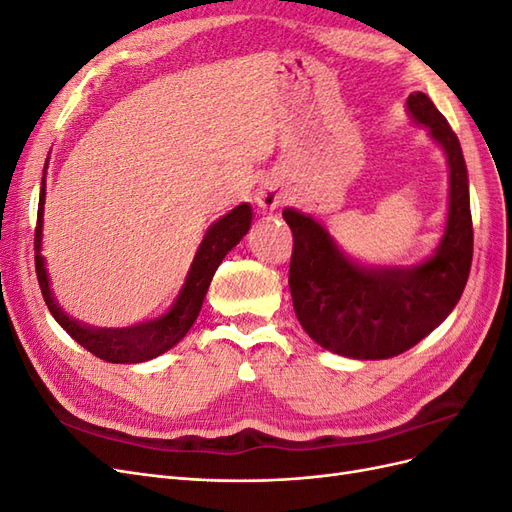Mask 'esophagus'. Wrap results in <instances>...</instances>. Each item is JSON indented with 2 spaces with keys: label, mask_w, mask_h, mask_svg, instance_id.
I'll return each instance as SVG.
<instances>
[{
  "label": "esophagus",
  "mask_w": 512,
  "mask_h": 512,
  "mask_svg": "<svg viewBox=\"0 0 512 512\" xmlns=\"http://www.w3.org/2000/svg\"><path fill=\"white\" fill-rule=\"evenodd\" d=\"M256 205L262 209V211H275L277 207H280V200H282V194L277 188H273V185H265V188H260L254 196Z\"/></svg>",
  "instance_id": "34e87169"
}]
</instances>
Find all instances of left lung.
I'll list each match as a JSON object with an SVG mask.
<instances>
[{
  "label": "left lung",
  "instance_id": "8db88e82",
  "mask_svg": "<svg viewBox=\"0 0 512 512\" xmlns=\"http://www.w3.org/2000/svg\"><path fill=\"white\" fill-rule=\"evenodd\" d=\"M406 111L427 128L448 166L446 224L429 258L369 267L312 215L282 211L294 239L288 275L294 314L318 346L348 359H391L416 346L453 312L470 275V181L459 138L423 91L410 94Z\"/></svg>",
  "mask_w": 512,
  "mask_h": 512
}]
</instances>
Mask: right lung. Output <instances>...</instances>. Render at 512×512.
I'll return each instance as SVG.
<instances>
[{
    "mask_svg": "<svg viewBox=\"0 0 512 512\" xmlns=\"http://www.w3.org/2000/svg\"><path fill=\"white\" fill-rule=\"evenodd\" d=\"M46 168H49V158L44 164L42 183H40V200H38V224H36V273L42 297L49 305V312L59 322V327L64 329L74 342H79L85 350L96 354L98 359L108 363H121V365H134L156 359V356L164 354L173 346H177L181 339L192 329L196 322L200 309H203V301L207 297L209 284L213 280L215 271H218L220 262L224 256L235 247L252 226V207L247 203H241L218 222H213L203 241H200L198 250L194 254V260L190 265L185 282L173 301L162 316H156L151 320H143L130 324V327H94L72 318L64 307L59 305L55 294L51 290L49 271H46V260L42 256V226H44V200H46Z\"/></svg>",
    "mask_w": 512,
    "mask_h": 512,
    "instance_id": "right-lung-1",
    "label": "right lung"
}]
</instances>
